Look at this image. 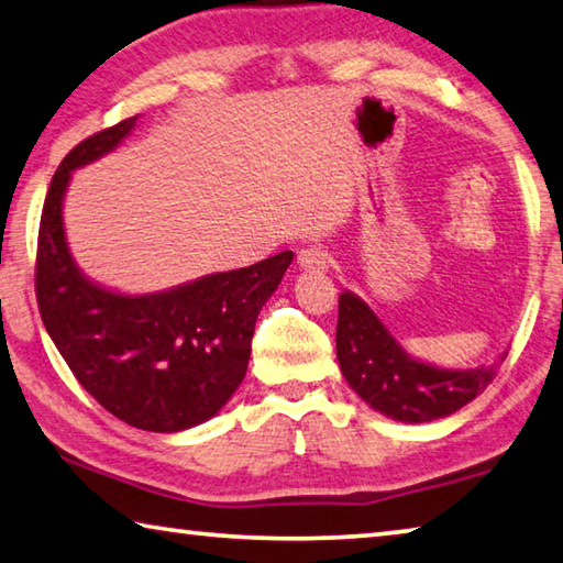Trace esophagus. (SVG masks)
<instances>
[{
    "instance_id": "esophagus-1",
    "label": "esophagus",
    "mask_w": 563,
    "mask_h": 563,
    "mask_svg": "<svg viewBox=\"0 0 563 563\" xmlns=\"http://www.w3.org/2000/svg\"><path fill=\"white\" fill-rule=\"evenodd\" d=\"M298 265L302 271H325L328 268V253L320 245H308L298 253Z\"/></svg>"
}]
</instances>
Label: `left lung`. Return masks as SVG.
<instances>
[{
    "mask_svg": "<svg viewBox=\"0 0 563 563\" xmlns=\"http://www.w3.org/2000/svg\"><path fill=\"white\" fill-rule=\"evenodd\" d=\"M338 310L335 342L342 375L369 407L399 422H432L452 415L497 377L499 362L444 369L409 357L383 320L347 290L340 295Z\"/></svg>",
    "mask_w": 563,
    "mask_h": 563,
    "instance_id": "left-lung-1",
    "label": "left lung"
}]
</instances>
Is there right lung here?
<instances>
[{"mask_svg":"<svg viewBox=\"0 0 563 563\" xmlns=\"http://www.w3.org/2000/svg\"><path fill=\"white\" fill-rule=\"evenodd\" d=\"M133 123L84 139L56 168L36 241V302L56 350L103 409L139 430L180 432L211 419L243 383L255 320L292 251L151 295L84 278L64 235L66 186L71 170L117 148Z\"/></svg>","mask_w":563,"mask_h":563,"instance_id":"add662e5","label":"right lung"}]
</instances>
